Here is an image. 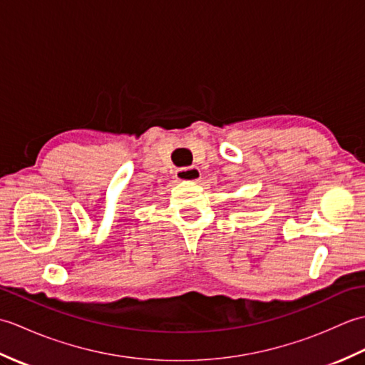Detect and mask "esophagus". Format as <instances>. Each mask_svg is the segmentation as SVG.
Returning a JSON list of instances; mask_svg holds the SVG:
<instances>
[{
  "instance_id": "34e87169",
  "label": "esophagus",
  "mask_w": 365,
  "mask_h": 365,
  "mask_svg": "<svg viewBox=\"0 0 365 365\" xmlns=\"http://www.w3.org/2000/svg\"><path fill=\"white\" fill-rule=\"evenodd\" d=\"M175 178L182 182H197L200 178V170L196 166L180 168L175 170Z\"/></svg>"
}]
</instances>
